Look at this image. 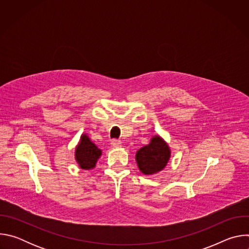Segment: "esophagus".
<instances>
[{
    "mask_svg": "<svg viewBox=\"0 0 249 249\" xmlns=\"http://www.w3.org/2000/svg\"><path fill=\"white\" fill-rule=\"evenodd\" d=\"M111 146H112V148H113V149L120 148V147L122 146L121 141H119V140H113V141L111 142Z\"/></svg>",
    "mask_w": 249,
    "mask_h": 249,
    "instance_id": "esophagus-1",
    "label": "esophagus"
}]
</instances>
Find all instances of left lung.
Listing matches in <instances>:
<instances>
[{
	"label": "left lung",
	"mask_w": 249,
	"mask_h": 249,
	"mask_svg": "<svg viewBox=\"0 0 249 249\" xmlns=\"http://www.w3.org/2000/svg\"><path fill=\"white\" fill-rule=\"evenodd\" d=\"M170 157L171 150L168 144L160 135H155L148 145L137 151L135 160L142 173L154 175L164 169Z\"/></svg>",
	"instance_id": "1"
}]
</instances>
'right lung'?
Here are the masks:
<instances>
[{
    "mask_svg": "<svg viewBox=\"0 0 249 249\" xmlns=\"http://www.w3.org/2000/svg\"><path fill=\"white\" fill-rule=\"evenodd\" d=\"M101 155V150L97 148L88 134H82L75 149V160L80 168L86 170L93 169Z\"/></svg>",
    "mask_w": 249,
    "mask_h": 249,
    "instance_id": "obj_1",
    "label": "right lung"
}]
</instances>
